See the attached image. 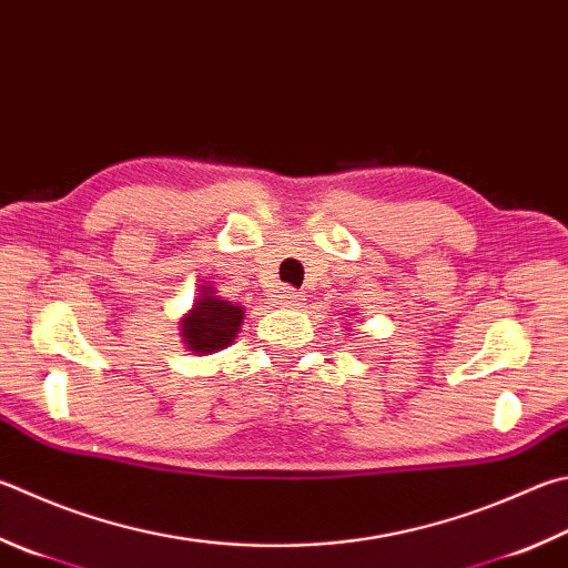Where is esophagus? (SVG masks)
<instances>
[{
	"label": "esophagus",
	"mask_w": 568,
	"mask_h": 568,
	"mask_svg": "<svg viewBox=\"0 0 568 568\" xmlns=\"http://www.w3.org/2000/svg\"><path fill=\"white\" fill-rule=\"evenodd\" d=\"M277 297H281L283 307H303V301H305V297L297 291H293V287H283L281 295H277Z\"/></svg>",
	"instance_id": "obj_1"
}]
</instances>
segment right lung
<instances>
[{
    "instance_id": "1",
    "label": "right lung",
    "mask_w": 568,
    "mask_h": 568,
    "mask_svg": "<svg viewBox=\"0 0 568 568\" xmlns=\"http://www.w3.org/2000/svg\"><path fill=\"white\" fill-rule=\"evenodd\" d=\"M245 320L241 303L223 301L213 285L203 283L191 311L181 317V343L191 355L221 353L239 337Z\"/></svg>"
}]
</instances>
